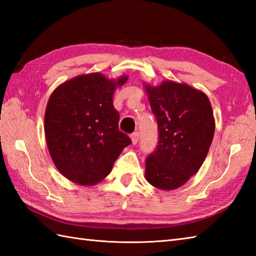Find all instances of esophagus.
Masks as SVG:
<instances>
[{
	"label": "esophagus",
	"mask_w": 256,
	"mask_h": 256,
	"mask_svg": "<svg viewBox=\"0 0 256 256\" xmlns=\"http://www.w3.org/2000/svg\"><path fill=\"white\" fill-rule=\"evenodd\" d=\"M131 140H132V144L135 145L138 142V132H134L132 135H131Z\"/></svg>",
	"instance_id": "34e87169"
}]
</instances>
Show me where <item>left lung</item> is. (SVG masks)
I'll list each match as a JSON object with an SVG mask.
<instances>
[{
  "label": "left lung",
  "instance_id": "1",
  "mask_svg": "<svg viewBox=\"0 0 256 256\" xmlns=\"http://www.w3.org/2000/svg\"><path fill=\"white\" fill-rule=\"evenodd\" d=\"M158 125V145L145 160L152 186L174 190L199 170L214 140L216 122L204 92L187 84L164 80L144 84Z\"/></svg>",
  "mask_w": 256,
  "mask_h": 256
}]
</instances>
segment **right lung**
Here are the masks:
<instances>
[{"instance_id":"add662e5","label":"right lung","mask_w":256,"mask_h":256,"mask_svg":"<svg viewBox=\"0 0 256 256\" xmlns=\"http://www.w3.org/2000/svg\"><path fill=\"white\" fill-rule=\"evenodd\" d=\"M128 77L80 74L52 91L45 112V138L56 168L81 186H94L110 174L131 138L118 130L113 94Z\"/></svg>"}]
</instances>
